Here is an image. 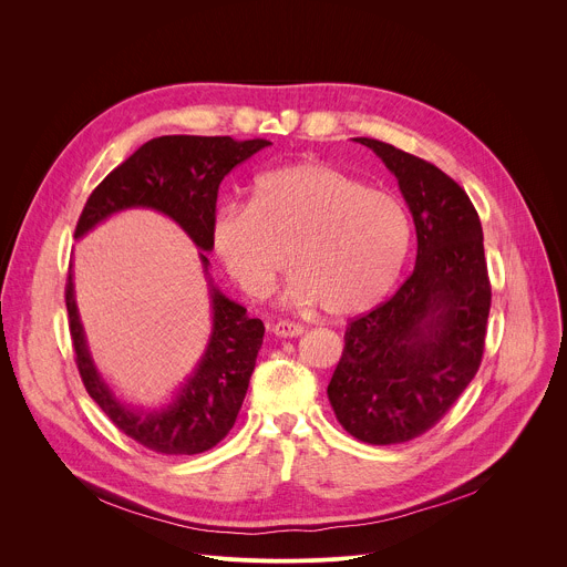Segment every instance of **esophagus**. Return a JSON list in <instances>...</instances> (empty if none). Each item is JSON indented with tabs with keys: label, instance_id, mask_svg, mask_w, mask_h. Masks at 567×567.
Wrapping results in <instances>:
<instances>
[{
	"label": "esophagus",
	"instance_id": "esophagus-1",
	"mask_svg": "<svg viewBox=\"0 0 567 567\" xmlns=\"http://www.w3.org/2000/svg\"><path fill=\"white\" fill-rule=\"evenodd\" d=\"M271 332L280 339H293V337L302 334V326H298V322H291V320H278L271 326Z\"/></svg>",
	"mask_w": 567,
	"mask_h": 567
}]
</instances>
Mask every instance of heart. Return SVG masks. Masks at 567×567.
<instances>
[{"instance_id":"obj_1","label":"heart","mask_w":567,"mask_h":567,"mask_svg":"<svg viewBox=\"0 0 567 567\" xmlns=\"http://www.w3.org/2000/svg\"><path fill=\"white\" fill-rule=\"evenodd\" d=\"M210 235L221 265L251 298L271 291L287 254L289 305L318 302L328 316H350L396 280L411 221L390 193L322 161H300L258 177L251 206H221Z\"/></svg>"}]
</instances>
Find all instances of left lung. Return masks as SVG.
Listing matches in <instances>:
<instances>
[{
  "mask_svg": "<svg viewBox=\"0 0 567 567\" xmlns=\"http://www.w3.org/2000/svg\"><path fill=\"white\" fill-rule=\"evenodd\" d=\"M396 177L417 262L396 293L352 318L328 385L341 426L368 444H401L433 429L475 377L492 307L482 224L468 195L437 166L359 136Z\"/></svg>",
  "mask_w": 567,
  "mask_h": 567,
  "instance_id": "left-lung-1",
  "label": "left lung"
}]
</instances>
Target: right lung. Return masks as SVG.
<instances>
[{
  "mask_svg": "<svg viewBox=\"0 0 567 567\" xmlns=\"http://www.w3.org/2000/svg\"><path fill=\"white\" fill-rule=\"evenodd\" d=\"M267 145H271L267 138L235 141L230 136L175 134L152 138L94 188L75 224V237H83L118 210L152 208L188 233L195 247L202 249L199 260L208 276L210 262L204 251H213L210 228L219 184L241 161ZM208 285L213 332L199 365L171 406L141 413L121 403L101 379L78 316L71 269L66 276L64 302L80 379L116 429L161 455L204 453L228 435L262 346V320L249 318L247 309L226 298L213 280Z\"/></svg>",
  "mask_w": 567,
  "mask_h": 567,
  "instance_id": "1",
  "label": "right lung"
}]
</instances>
